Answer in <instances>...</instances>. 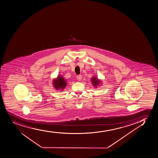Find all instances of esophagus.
<instances>
[{"mask_svg": "<svg viewBox=\"0 0 158 158\" xmlns=\"http://www.w3.org/2000/svg\"><path fill=\"white\" fill-rule=\"evenodd\" d=\"M77 79L78 80V81H81L82 79V76L81 75H78L77 76Z\"/></svg>", "mask_w": 158, "mask_h": 158, "instance_id": "obj_1", "label": "esophagus"}]
</instances>
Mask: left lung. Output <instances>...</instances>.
Returning a JSON list of instances; mask_svg holds the SVG:
<instances>
[{"mask_svg": "<svg viewBox=\"0 0 158 158\" xmlns=\"http://www.w3.org/2000/svg\"><path fill=\"white\" fill-rule=\"evenodd\" d=\"M91 81L92 85L95 88H97L99 85H100L101 83H102V81L98 79V78L95 76L92 77V78L91 79Z\"/></svg>", "mask_w": 158, "mask_h": 158, "instance_id": "1", "label": "left lung"}]
</instances>
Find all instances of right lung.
I'll use <instances>...</instances> for the list:
<instances>
[{
    "label": "right lung",
    "instance_id": "1",
    "mask_svg": "<svg viewBox=\"0 0 158 158\" xmlns=\"http://www.w3.org/2000/svg\"><path fill=\"white\" fill-rule=\"evenodd\" d=\"M53 85L56 90L63 91L67 86V81L63 77L58 75L57 78L53 80Z\"/></svg>",
    "mask_w": 158,
    "mask_h": 158
}]
</instances>
